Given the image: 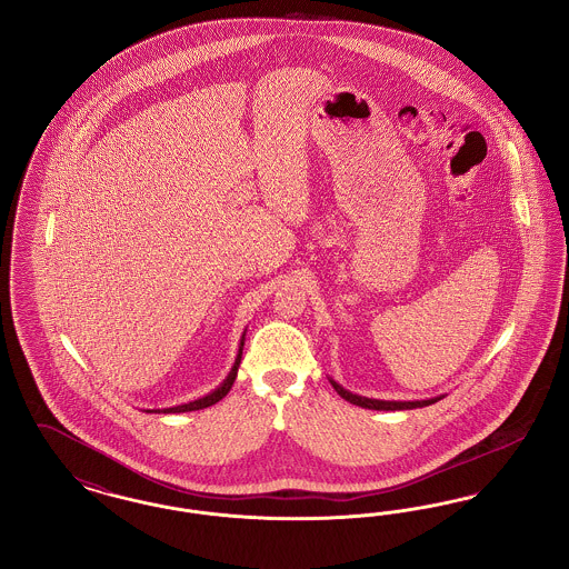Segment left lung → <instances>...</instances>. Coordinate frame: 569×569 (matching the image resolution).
<instances>
[{
	"label": "left lung",
	"instance_id": "8db88e82",
	"mask_svg": "<svg viewBox=\"0 0 569 569\" xmlns=\"http://www.w3.org/2000/svg\"><path fill=\"white\" fill-rule=\"evenodd\" d=\"M331 383H333V388L337 390V395L341 397V399L348 400V402H352V405H358V407H365V409H378V411H399V409H416V407H426V405H432V402H437L439 399H430V400H409V402H402V400H376V399H365V397H357V395H352V392H348V390H343L337 381L331 379Z\"/></svg>",
	"mask_w": 569,
	"mask_h": 569
}]
</instances>
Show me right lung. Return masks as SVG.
Wrapping results in <instances>:
<instances>
[{
	"label": "right lung",
	"mask_w": 569,
	"mask_h": 569,
	"mask_svg": "<svg viewBox=\"0 0 569 569\" xmlns=\"http://www.w3.org/2000/svg\"><path fill=\"white\" fill-rule=\"evenodd\" d=\"M242 346H244V341H240V352H238V358H236V362H233L232 371H230V376L228 379L211 392V395H207V397H202V399L191 400L188 405H179V407H170V409H162L164 413H183V411H196V409H204V407H211L214 402H219V400L223 399L230 390H232L233 379H236V373H238V365H240V358H242ZM160 413V411H158Z\"/></svg>",
	"instance_id": "obj_1"
}]
</instances>
